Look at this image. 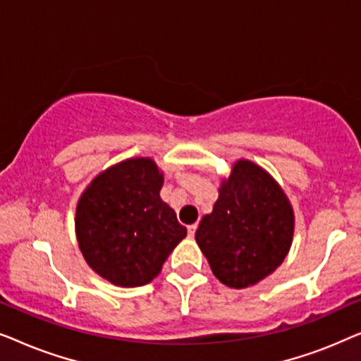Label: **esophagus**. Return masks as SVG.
Masks as SVG:
<instances>
[{
    "label": "esophagus",
    "mask_w": 361,
    "mask_h": 361,
    "mask_svg": "<svg viewBox=\"0 0 361 361\" xmlns=\"http://www.w3.org/2000/svg\"><path fill=\"white\" fill-rule=\"evenodd\" d=\"M195 230H197V224L187 226V231H189V236H190V238H192V236L195 235Z\"/></svg>",
    "instance_id": "esophagus-1"
}]
</instances>
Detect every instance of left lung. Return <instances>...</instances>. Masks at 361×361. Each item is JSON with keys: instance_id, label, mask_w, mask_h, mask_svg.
Listing matches in <instances>:
<instances>
[{"instance_id": "1", "label": "left lung", "mask_w": 361, "mask_h": 361, "mask_svg": "<svg viewBox=\"0 0 361 361\" xmlns=\"http://www.w3.org/2000/svg\"><path fill=\"white\" fill-rule=\"evenodd\" d=\"M293 235L294 212L278 182L255 162L240 159L221 180L219 200L200 220L195 241L216 279L243 289L283 263Z\"/></svg>"}]
</instances>
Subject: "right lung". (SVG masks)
Here are the masks:
<instances>
[{"label": "right lung", "instance_id": "obj_1", "mask_svg": "<svg viewBox=\"0 0 361 361\" xmlns=\"http://www.w3.org/2000/svg\"><path fill=\"white\" fill-rule=\"evenodd\" d=\"M164 176L151 157L98 174L77 204L75 233L88 266L121 288L151 283L187 228L161 200Z\"/></svg>", "mask_w": 361, "mask_h": 361}]
</instances>
